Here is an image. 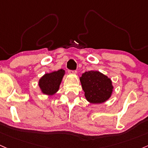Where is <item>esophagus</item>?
<instances>
[{"label": "esophagus", "instance_id": "obj_1", "mask_svg": "<svg viewBox=\"0 0 148 148\" xmlns=\"http://www.w3.org/2000/svg\"><path fill=\"white\" fill-rule=\"evenodd\" d=\"M77 71L76 70H68V73L70 74H76Z\"/></svg>", "mask_w": 148, "mask_h": 148}]
</instances>
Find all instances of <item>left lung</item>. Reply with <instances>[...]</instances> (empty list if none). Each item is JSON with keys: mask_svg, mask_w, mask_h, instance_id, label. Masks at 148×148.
<instances>
[{"mask_svg": "<svg viewBox=\"0 0 148 148\" xmlns=\"http://www.w3.org/2000/svg\"><path fill=\"white\" fill-rule=\"evenodd\" d=\"M80 82L89 103H103L111 97L114 88L111 79L100 71H86L80 77Z\"/></svg>", "mask_w": 148, "mask_h": 148, "instance_id": "1", "label": "left lung"}]
</instances>
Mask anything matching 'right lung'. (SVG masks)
Returning a JSON list of instances; mask_svg holds the SVG:
<instances>
[{
    "mask_svg": "<svg viewBox=\"0 0 148 148\" xmlns=\"http://www.w3.org/2000/svg\"><path fill=\"white\" fill-rule=\"evenodd\" d=\"M65 71L61 69L58 71L45 74L39 79L38 86L43 94L48 95H54L59 90Z\"/></svg>",
    "mask_w": 148,
    "mask_h": 148,
    "instance_id": "obj_1",
    "label": "right lung"
}]
</instances>
